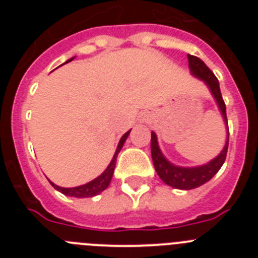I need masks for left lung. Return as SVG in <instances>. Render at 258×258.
Segmentation results:
<instances>
[{"instance_id":"1","label":"left lung","mask_w":258,"mask_h":258,"mask_svg":"<svg viewBox=\"0 0 258 258\" xmlns=\"http://www.w3.org/2000/svg\"><path fill=\"white\" fill-rule=\"evenodd\" d=\"M187 58L188 67H190L192 75L202 79L203 81H206V84L211 89L212 94L214 95L216 101H217L218 107H220L221 112H222L225 121L227 122L226 104H225V102L222 99L218 79L214 76L213 72L209 70L208 66L202 59L195 55H190V54L187 55ZM227 132H229V126H227ZM227 147H229V134H227L226 145L223 147L222 152L216 159H213L211 163L206 164V165L197 166V168H181V166H175L173 164H170L163 156L160 149H159V145H157L156 134L154 132L151 133V155L155 169H156L157 174L161 178V181L165 182L169 186H172V187L179 188V190L197 188L199 186H202V184L206 183V182H208L221 169L222 164L225 163V159H226L227 155Z\"/></svg>"}]
</instances>
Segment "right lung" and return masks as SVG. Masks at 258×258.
Returning a JSON list of instances; mask_svg holds the SVG:
<instances>
[{
    "label": "right lung",
    "instance_id": "obj_1",
    "mask_svg": "<svg viewBox=\"0 0 258 258\" xmlns=\"http://www.w3.org/2000/svg\"><path fill=\"white\" fill-rule=\"evenodd\" d=\"M70 60H72V59H70ZM129 133H131V131L126 132V133L121 137V140H120V142H118L117 149H116L115 155H113V159L111 160L109 165L107 166V169L104 170V172L102 173L98 178H95L94 181L89 182V183L86 184H83V186H79V187H72V188L59 187V186L54 184L52 182H50V183L54 186L55 190L60 191L61 194L68 195V197H74V198H92L94 197V195H98L99 192H102L103 190H106V188L108 187L109 182H111V178H112L113 170H115V165H116V159H117V154L120 152L122 146H124V142L126 141Z\"/></svg>",
    "mask_w": 258,
    "mask_h": 258
}]
</instances>
